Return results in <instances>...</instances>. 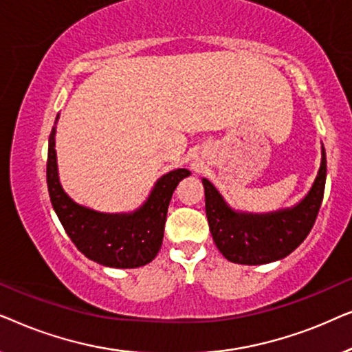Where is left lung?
<instances>
[{"mask_svg": "<svg viewBox=\"0 0 352 352\" xmlns=\"http://www.w3.org/2000/svg\"><path fill=\"white\" fill-rule=\"evenodd\" d=\"M327 158L322 160L311 190L300 204L274 213H240L230 208L208 179L205 187V208L216 247L226 259L239 264H266L277 261L300 247L311 232L319 214L325 190Z\"/></svg>", "mask_w": 352, "mask_h": 352, "instance_id": "obj_1", "label": "left lung"}]
</instances>
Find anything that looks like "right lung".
I'll return each mask as SVG.
<instances>
[{
    "label": "right lung",
    "instance_id": "add662e5",
    "mask_svg": "<svg viewBox=\"0 0 352 352\" xmlns=\"http://www.w3.org/2000/svg\"><path fill=\"white\" fill-rule=\"evenodd\" d=\"M54 136L56 126L52 128L47 147V190L52 208L75 247L91 261L109 267L131 269L151 263L160 252L173 192L190 171L179 168L163 175L146 204L133 213H99L75 204L62 189Z\"/></svg>",
    "mask_w": 352,
    "mask_h": 352
}]
</instances>
